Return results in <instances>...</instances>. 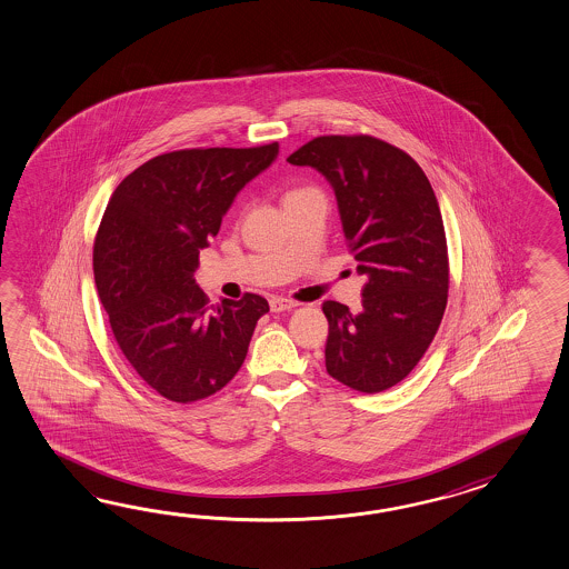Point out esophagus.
<instances>
[{"instance_id": "34e87169", "label": "esophagus", "mask_w": 569, "mask_h": 569, "mask_svg": "<svg viewBox=\"0 0 569 569\" xmlns=\"http://www.w3.org/2000/svg\"><path fill=\"white\" fill-rule=\"evenodd\" d=\"M269 306H271V312H286V310H293L298 302H293L290 298H283V296H271Z\"/></svg>"}]
</instances>
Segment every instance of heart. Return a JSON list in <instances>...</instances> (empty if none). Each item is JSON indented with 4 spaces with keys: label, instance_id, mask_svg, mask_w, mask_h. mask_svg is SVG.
<instances>
[{
    "label": "heart",
    "instance_id": "b5f03b06",
    "mask_svg": "<svg viewBox=\"0 0 569 569\" xmlns=\"http://www.w3.org/2000/svg\"><path fill=\"white\" fill-rule=\"evenodd\" d=\"M303 190H306V188H298V190L286 191V193H283V200H288V198H291V196H296V193H300V191Z\"/></svg>",
    "mask_w": 569,
    "mask_h": 569
}]
</instances>
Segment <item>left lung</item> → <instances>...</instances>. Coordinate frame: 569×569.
I'll return each instance as SVG.
<instances>
[{
    "instance_id": "1",
    "label": "left lung",
    "mask_w": 569,
    "mask_h": 569,
    "mask_svg": "<svg viewBox=\"0 0 569 569\" xmlns=\"http://www.w3.org/2000/svg\"><path fill=\"white\" fill-rule=\"evenodd\" d=\"M288 163L329 179L349 253L366 276L361 312L322 303L327 371L357 392H383L427 353L447 306L449 254L429 177L408 152L369 134L316 137Z\"/></svg>"
}]
</instances>
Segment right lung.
Wrapping results in <instances>:
<instances>
[{
  "label": "right lung",
  "instance_id": "add662e5",
  "mask_svg": "<svg viewBox=\"0 0 569 569\" xmlns=\"http://www.w3.org/2000/svg\"><path fill=\"white\" fill-rule=\"evenodd\" d=\"M278 151L269 142L152 157L120 181L101 216L93 240L101 306L130 367L171 402L222 390L269 312L257 293L210 303L193 273L234 196Z\"/></svg>",
  "mask_w": 569,
  "mask_h": 569
}]
</instances>
